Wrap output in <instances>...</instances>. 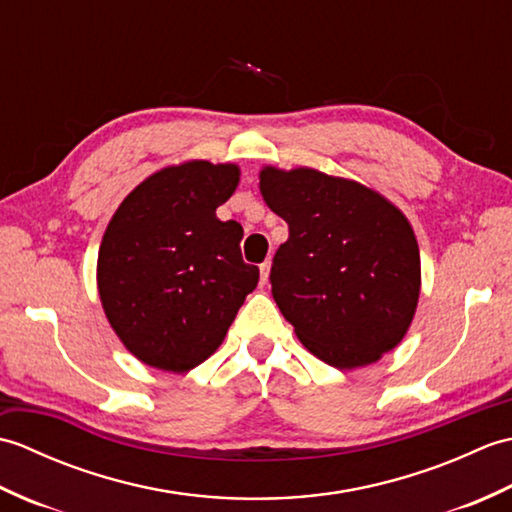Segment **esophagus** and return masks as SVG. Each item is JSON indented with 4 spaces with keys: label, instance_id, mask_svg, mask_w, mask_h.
Returning a JSON list of instances; mask_svg holds the SVG:
<instances>
[{
    "label": "esophagus",
    "instance_id": "esophagus-1",
    "mask_svg": "<svg viewBox=\"0 0 512 512\" xmlns=\"http://www.w3.org/2000/svg\"><path fill=\"white\" fill-rule=\"evenodd\" d=\"M259 275H262V286L268 284V275H270V262H264L259 266Z\"/></svg>",
    "mask_w": 512,
    "mask_h": 512
}]
</instances>
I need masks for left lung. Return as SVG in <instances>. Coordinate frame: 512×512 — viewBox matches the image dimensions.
I'll return each mask as SVG.
<instances>
[{
    "mask_svg": "<svg viewBox=\"0 0 512 512\" xmlns=\"http://www.w3.org/2000/svg\"><path fill=\"white\" fill-rule=\"evenodd\" d=\"M268 209L288 222L270 284L297 339L339 369L372 365L405 339L420 297V248L385 195L297 167L259 171Z\"/></svg>",
    "mask_w": 512,
    "mask_h": 512,
    "instance_id": "obj_1",
    "label": "left lung"
}]
</instances>
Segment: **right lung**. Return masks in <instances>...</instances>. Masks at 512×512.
<instances>
[{
	"label": "right lung",
	"instance_id": "1",
	"mask_svg": "<svg viewBox=\"0 0 512 512\" xmlns=\"http://www.w3.org/2000/svg\"><path fill=\"white\" fill-rule=\"evenodd\" d=\"M239 167L187 160L151 173L103 233L96 262L101 306L140 363L184 374L231 328L259 268L244 264V228L215 209L235 193Z\"/></svg>",
	"mask_w": 512,
	"mask_h": 512
}]
</instances>
